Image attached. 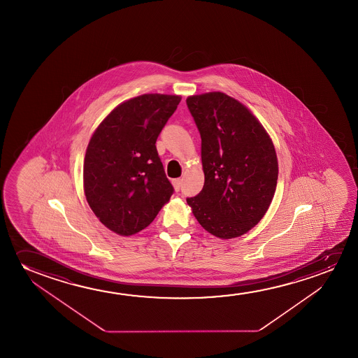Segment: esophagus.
Here are the masks:
<instances>
[{
	"mask_svg": "<svg viewBox=\"0 0 358 358\" xmlns=\"http://www.w3.org/2000/svg\"><path fill=\"white\" fill-rule=\"evenodd\" d=\"M182 182H183V178H175V180L172 181V185H173L176 191H180V188H181L182 186Z\"/></svg>",
	"mask_w": 358,
	"mask_h": 358,
	"instance_id": "esophagus-1",
	"label": "esophagus"
}]
</instances>
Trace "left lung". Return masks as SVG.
<instances>
[{
	"label": "left lung",
	"instance_id": "left-lung-1",
	"mask_svg": "<svg viewBox=\"0 0 358 358\" xmlns=\"http://www.w3.org/2000/svg\"><path fill=\"white\" fill-rule=\"evenodd\" d=\"M186 103L201 134L206 176L203 189L187 203L211 235L238 237L273 201L279 173L274 144L250 110L226 94L193 95Z\"/></svg>",
	"mask_w": 358,
	"mask_h": 358
}]
</instances>
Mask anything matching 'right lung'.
<instances>
[{
    "mask_svg": "<svg viewBox=\"0 0 358 358\" xmlns=\"http://www.w3.org/2000/svg\"><path fill=\"white\" fill-rule=\"evenodd\" d=\"M181 96L144 94L100 123L84 159V192L94 214L118 235L152 224L173 194L157 154V137Z\"/></svg>",
    "mask_w": 358,
    "mask_h": 358,
    "instance_id": "1",
    "label": "right lung"
}]
</instances>
